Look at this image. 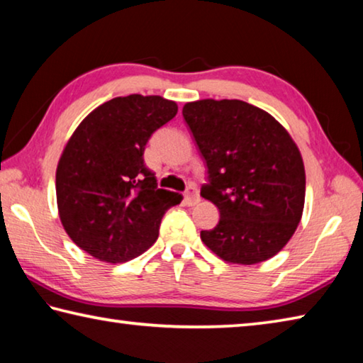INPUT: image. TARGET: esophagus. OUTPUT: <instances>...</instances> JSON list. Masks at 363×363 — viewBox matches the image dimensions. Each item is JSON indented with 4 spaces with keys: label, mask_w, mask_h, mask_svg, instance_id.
Returning <instances> with one entry per match:
<instances>
[{
    "label": "esophagus",
    "mask_w": 363,
    "mask_h": 363,
    "mask_svg": "<svg viewBox=\"0 0 363 363\" xmlns=\"http://www.w3.org/2000/svg\"><path fill=\"white\" fill-rule=\"evenodd\" d=\"M183 198H185V204H186V206L198 204V202H199V193H198V189H196V186H193V185L188 186L185 194H183Z\"/></svg>",
    "instance_id": "esophagus-1"
}]
</instances>
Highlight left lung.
Here are the masks:
<instances>
[{"mask_svg": "<svg viewBox=\"0 0 363 363\" xmlns=\"http://www.w3.org/2000/svg\"><path fill=\"white\" fill-rule=\"evenodd\" d=\"M208 183L201 196L220 221L201 239L228 263L255 264L281 252L300 223L306 175L289 132L242 100H198L183 106Z\"/></svg>", "mask_w": 363, "mask_h": 363, "instance_id": "1", "label": "left lung"}]
</instances>
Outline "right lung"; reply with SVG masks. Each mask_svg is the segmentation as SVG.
<instances>
[{
    "mask_svg": "<svg viewBox=\"0 0 363 363\" xmlns=\"http://www.w3.org/2000/svg\"><path fill=\"white\" fill-rule=\"evenodd\" d=\"M159 95L116 97L84 118L55 174L57 207L73 242L106 263H125L156 242L159 225L182 194L159 189L143 161L152 132L175 116Z\"/></svg>",
    "mask_w": 363,
    "mask_h": 363,
    "instance_id": "1",
    "label": "right lung"
}]
</instances>
